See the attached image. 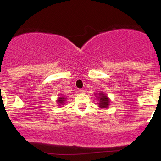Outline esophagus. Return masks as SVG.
<instances>
[{
    "mask_svg": "<svg viewBox=\"0 0 161 161\" xmlns=\"http://www.w3.org/2000/svg\"><path fill=\"white\" fill-rule=\"evenodd\" d=\"M79 93H81V94H84L85 92H86V91H85L84 89H79Z\"/></svg>",
    "mask_w": 161,
    "mask_h": 161,
    "instance_id": "34e87169",
    "label": "esophagus"
}]
</instances>
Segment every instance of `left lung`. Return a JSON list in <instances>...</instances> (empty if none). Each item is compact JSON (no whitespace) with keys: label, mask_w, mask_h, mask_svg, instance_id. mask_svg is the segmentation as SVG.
Listing matches in <instances>:
<instances>
[{"label":"left lung","mask_w":161,"mask_h":161,"mask_svg":"<svg viewBox=\"0 0 161 161\" xmlns=\"http://www.w3.org/2000/svg\"><path fill=\"white\" fill-rule=\"evenodd\" d=\"M96 95V97L98 100V104L100 108L102 109H107L109 107L110 103V99L108 97V95L103 92H100L98 93L95 94Z\"/></svg>","instance_id":"8db88e82"}]
</instances>
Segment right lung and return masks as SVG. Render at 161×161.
Segmentation results:
<instances>
[{"mask_svg":"<svg viewBox=\"0 0 161 161\" xmlns=\"http://www.w3.org/2000/svg\"><path fill=\"white\" fill-rule=\"evenodd\" d=\"M66 96L61 95L60 97H58V98H57L56 102L57 103V104H58L59 106L63 107V105H64L66 104Z\"/></svg>","mask_w":161,"mask_h":161,"instance_id":"obj_1","label":"right lung"}]
</instances>
